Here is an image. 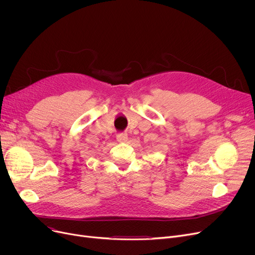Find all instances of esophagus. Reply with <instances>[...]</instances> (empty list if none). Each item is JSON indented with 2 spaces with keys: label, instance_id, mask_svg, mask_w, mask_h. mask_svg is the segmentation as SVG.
I'll list each match as a JSON object with an SVG mask.
<instances>
[{
  "label": "esophagus",
  "instance_id": "esophagus-1",
  "mask_svg": "<svg viewBox=\"0 0 255 255\" xmlns=\"http://www.w3.org/2000/svg\"><path fill=\"white\" fill-rule=\"evenodd\" d=\"M117 140L119 142H126L128 140V135L126 134V133H118Z\"/></svg>",
  "mask_w": 255,
  "mask_h": 255
}]
</instances>
